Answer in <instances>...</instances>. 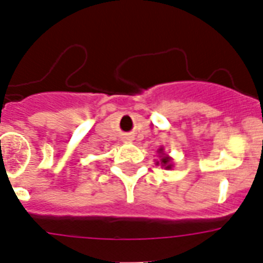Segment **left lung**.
Here are the masks:
<instances>
[{
	"label": "left lung",
	"mask_w": 263,
	"mask_h": 263,
	"mask_svg": "<svg viewBox=\"0 0 263 263\" xmlns=\"http://www.w3.org/2000/svg\"><path fill=\"white\" fill-rule=\"evenodd\" d=\"M168 162H170V159L167 157L162 158V163H163L164 166H166V164H168ZM167 168H170V164H168V166H167Z\"/></svg>",
	"instance_id": "1"
}]
</instances>
